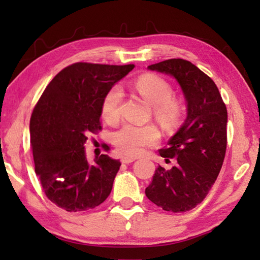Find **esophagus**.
<instances>
[{
  "label": "esophagus",
  "instance_id": "obj_1",
  "mask_svg": "<svg viewBox=\"0 0 260 260\" xmlns=\"http://www.w3.org/2000/svg\"><path fill=\"white\" fill-rule=\"evenodd\" d=\"M136 158L134 157H121V162L122 164H129V162H133Z\"/></svg>",
  "mask_w": 260,
  "mask_h": 260
}]
</instances>
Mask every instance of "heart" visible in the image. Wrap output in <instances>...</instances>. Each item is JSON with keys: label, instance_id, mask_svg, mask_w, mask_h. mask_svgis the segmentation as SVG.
Returning <instances> with one entry per match:
<instances>
[{"label": "heart", "instance_id": "heart-1", "mask_svg": "<svg viewBox=\"0 0 260 260\" xmlns=\"http://www.w3.org/2000/svg\"><path fill=\"white\" fill-rule=\"evenodd\" d=\"M135 89L139 94L153 105L156 117L166 124H173L181 114V105L177 100L171 98L172 88L164 79L155 74H144L135 82ZM122 88L114 85L105 93L101 104V113L105 121L114 122L119 119ZM159 131L153 125L136 126L125 124L114 132L112 143L122 155L138 156L144 149L156 144L159 140Z\"/></svg>", "mask_w": 260, "mask_h": 260}]
</instances>
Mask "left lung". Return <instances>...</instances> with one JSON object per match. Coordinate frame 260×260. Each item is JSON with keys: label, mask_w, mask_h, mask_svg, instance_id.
I'll list each match as a JSON object with an SVG mask.
<instances>
[{"label": "left lung", "mask_w": 260, "mask_h": 260, "mask_svg": "<svg viewBox=\"0 0 260 260\" xmlns=\"http://www.w3.org/2000/svg\"><path fill=\"white\" fill-rule=\"evenodd\" d=\"M177 79L187 101L183 125L160 149L164 158H175L171 170L158 166L146 195L171 212H186L203 202L221 170L227 147V109L218 87L190 61L162 60L148 67Z\"/></svg>", "instance_id": "left-lung-1"}]
</instances>
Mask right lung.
Instances as JSON below:
<instances>
[{
    "label": "right lung",
    "instance_id": "right-lung-1",
    "mask_svg": "<svg viewBox=\"0 0 260 260\" xmlns=\"http://www.w3.org/2000/svg\"><path fill=\"white\" fill-rule=\"evenodd\" d=\"M134 64L74 63L57 73L34 107L29 121L35 173L46 196L69 212L94 209L108 199L121 162L108 155L87 160L85 143L101 126L107 91ZM104 150H109L105 144Z\"/></svg>",
    "mask_w": 260,
    "mask_h": 260
}]
</instances>
